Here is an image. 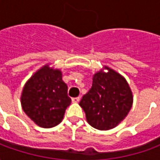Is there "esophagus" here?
Masks as SVG:
<instances>
[{
    "instance_id": "1",
    "label": "esophagus",
    "mask_w": 160,
    "mask_h": 160,
    "mask_svg": "<svg viewBox=\"0 0 160 160\" xmlns=\"http://www.w3.org/2000/svg\"><path fill=\"white\" fill-rule=\"evenodd\" d=\"M80 100V97L73 98H72V102H73V103H78V102H79Z\"/></svg>"
}]
</instances>
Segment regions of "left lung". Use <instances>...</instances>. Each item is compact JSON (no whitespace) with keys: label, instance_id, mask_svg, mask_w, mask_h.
Masks as SVG:
<instances>
[{"label":"left lung","instance_id":"1","mask_svg":"<svg viewBox=\"0 0 160 160\" xmlns=\"http://www.w3.org/2000/svg\"><path fill=\"white\" fill-rule=\"evenodd\" d=\"M95 73L92 85L80 102L92 127L108 130L120 123L130 111L133 96L128 84L114 70Z\"/></svg>","mask_w":160,"mask_h":160}]
</instances>
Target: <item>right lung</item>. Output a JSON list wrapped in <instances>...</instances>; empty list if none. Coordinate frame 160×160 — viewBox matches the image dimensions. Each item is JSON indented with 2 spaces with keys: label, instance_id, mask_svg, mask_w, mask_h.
<instances>
[{
  "label": "right lung",
  "instance_id": "obj_1",
  "mask_svg": "<svg viewBox=\"0 0 160 160\" xmlns=\"http://www.w3.org/2000/svg\"><path fill=\"white\" fill-rule=\"evenodd\" d=\"M71 103L68 87L59 70L44 66L28 80L23 89L21 104L25 113L42 128H52L62 120Z\"/></svg>",
  "mask_w": 160,
  "mask_h": 160
}]
</instances>
